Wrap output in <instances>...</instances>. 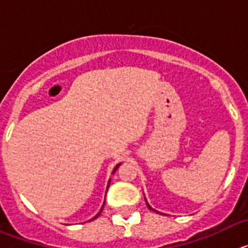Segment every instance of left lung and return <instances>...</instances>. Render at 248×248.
<instances>
[{"label":"left lung","instance_id":"obj_1","mask_svg":"<svg viewBox=\"0 0 248 248\" xmlns=\"http://www.w3.org/2000/svg\"><path fill=\"white\" fill-rule=\"evenodd\" d=\"M145 201H146V199H145ZM146 205H148V207H149V209H150V210H153V211H155V212H159V211H156V210H154V209H153V207H151V206L149 205V203H148V201H146Z\"/></svg>","mask_w":248,"mask_h":248}]
</instances>
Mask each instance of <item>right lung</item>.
Returning a JSON list of instances; mask_svg holds the SVG:
<instances>
[{
  "instance_id": "1",
  "label": "right lung",
  "mask_w": 248,
  "mask_h": 248,
  "mask_svg": "<svg viewBox=\"0 0 248 248\" xmlns=\"http://www.w3.org/2000/svg\"><path fill=\"white\" fill-rule=\"evenodd\" d=\"M119 165H120V164H118V165H117V166H115V168H114L113 172H115V170H117V169H118V166H119ZM109 184H110V181H109ZM109 184H108V187H109ZM108 187H107V190H108ZM104 202H105V201H104ZM103 206H104V205H103ZM102 210H103V207H102ZM102 210H100V211H99V214H98V215H97V216H95V217H94V218H97V217H98V216H99V215H100V212H102ZM94 218H93V220H94Z\"/></svg>"
}]
</instances>
